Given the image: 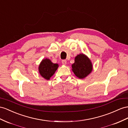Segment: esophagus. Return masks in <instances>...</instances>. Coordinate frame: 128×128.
Segmentation results:
<instances>
[{
    "instance_id": "34e87169",
    "label": "esophagus",
    "mask_w": 128,
    "mask_h": 128,
    "mask_svg": "<svg viewBox=\"0 0 128 128\" xmlns=\"http://www.w3.org/2000/svg\"><path fill=\"white\" fill-rule=\"evenodd\" d=\"M62 64H63V65H66L67 62H66V60H62Z\"/></svg>"
}]
</instances>
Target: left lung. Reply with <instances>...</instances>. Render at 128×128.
I'll return each instance as SVG.
<instances>
[{
  "label": "left lung",
  "instance_id": "left-lung-1",
  "mask_svg": "<svg viewBox=\"0 0 128 128\" xmlns=\"http://www.w3.org/2000/svg\"><path fill=\"white\" fill-rule=\"evenodd\" d=\"M93 70L92 62L84 54H80L74 58V63L72 64V71L80 79H84L91 74Z\"/></svg>",
  "mask_w": 128,
  "mask_h": 128
}]
</instances>
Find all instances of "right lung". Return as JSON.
Listing matches in <instances>:
<instances>
[{
	"instance_id": "obj_1",
	"label": "right lung",
	"mask_w": 128,
	"mask_h": 128,
	"mask_svg": "<svg viewBox=\"0 0 128 128\" xmlns=\"http://www.w3.org/2000/svg\"><path fill=\"white\" fill-rule=\"evenodd\" d=\"M58 66V64L52 63L50 60L46 58L43 59L39 65V73L44 79L49 80L54 74Z\"/></svg>"
}]
</instances>
